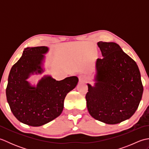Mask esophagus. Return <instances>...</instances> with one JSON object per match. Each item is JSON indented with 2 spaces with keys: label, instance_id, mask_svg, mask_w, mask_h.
Segmentation results:
<instances>
[{
  "label": "esophagus",
  "instance_id": "34e87169",
  "mask_svg": "<svg viewBox=\"0 0 149 149\" xmlns=\"http://www.w3.org/2000/svg\"><path fill=\"white\" fill-rule=\"evenodd\" d=\"M79 83H86V77H85L83 75H80L79 76Z\"/></svg>",
  "mask_w": 149,
  "mask_h": 149
}]
</instances>
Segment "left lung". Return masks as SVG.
Instances as JSON below:
<instances>
[{
  "instance_id": "1",
  "label": "left lung",
  "mask_w": 149,
  "mask_h": 149,
  "mask_svg": "<svg viewBox=\"0 0 149 149\" xmlns=\"http://www.w3.org/2000/svg\"><path fill=\"white\" fill-rule=\"evenodd\" d=\"M97 45L103 58L97 59L94 86L88 84L87 108L95 119L116 124L130 118L138 109L143 91L140 72L117 43Z\"/></svg>"
}]
</instances>
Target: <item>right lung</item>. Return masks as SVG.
<instances>
[{
  "label": "right lung",
  "instance_id": "1",
  "mask_svg": "<svg viewBox=\"0 0 149 149\" xmlns=\"http://www.w3.org/2000/svg\"><path fill=\"white\" fill-rule=\"evenodd\" d=\"M47 47H27L20 59L12 66L6 93L11 112L25 124L38 127L61 115L64 100L68 92L77 86L78 78L68 77L56 81L45 75L32 86L27 81L31 75L42 74Z\"/></svg>",
  "mask_w": 149,
  "mask_h": 149
}]
</instances>
